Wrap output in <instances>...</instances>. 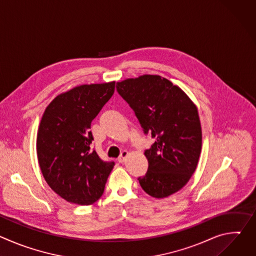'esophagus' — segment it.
<instances>
[{"mask_svg":"<svg viewBox=\"0 0 256 256\" xmlns=\"http://www.w3.org/2000/svg\"><path fill=\"white\" fill-rule=\"evenodd\" d=\"M128 156V151H122L120 156V158H118V162L120 163H124L126 160Z\"/></svg>","mask_w":256,"mask_h":256,"instance_id":"1","label":"esophagus"}]
</instances>
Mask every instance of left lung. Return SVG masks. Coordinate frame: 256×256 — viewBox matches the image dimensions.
<instances>
[{"mask_svg": "<svg viewBox=\"0 0 256 256\" xmlns=\"http://www.w3.org/2000/svg\"><path fill=\"white\" fill-rule=\"evenodd\" d=\"M144 134L155 142L144 151L149 167L138 177L142 188L156 198L184 188L196 169L202 151V126L196 104L178 86L157 75L116 83Z\"/></svg>", "mask_w": 256, "mask_h": 256, "instance_id": "left-lung-1", "label": "left lung"}]
</instances>
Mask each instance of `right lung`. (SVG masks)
<instances>
[{"label": "right lung", "mask_w": 256, "mask_h": 256, "mask_svg": "<svg viewBox=\"0 0 256 256\" xmlns=\"http://www.w3.org/2000/svg\"><path fill=\"white\" fill-rule=\"evenodd\" d=\"M116 82L81 85L46 107L36 138L40 170L50 188L68 202L89 206L100 198L114 162L91 149L92 120L114 93Z\"/></svg>", "instance_id": "1"}]
</instances>
